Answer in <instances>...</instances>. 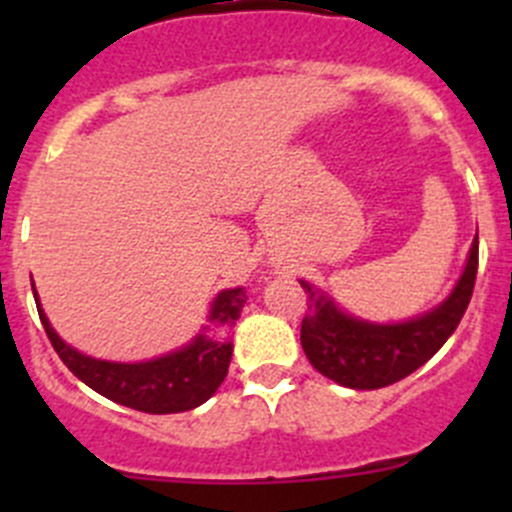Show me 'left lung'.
<instances>
[{"label": "left lung", "instance_id": "1", "mask_svg": "<svg viewBox=\"0 0 512 512\" xmlns=\"http://www.w3.org/2000/svg\"><path fill=\"white\" fill-rule=\"evenodd\" d=\"M478 272V235L471 245L466 270L443 304L423 317L401 324H371L344 314L332 297L299 282L309 299L302 319V349L309 364L349 389H381L414 374L446 339L471 302Z\"/></svg>", "mask_w": 512, "mask_h": 512}]
</instances>
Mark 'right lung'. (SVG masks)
<instances>
[{
    "mask_svg": "<svg viewBox=\"0 0 512 512\" xmlns=\"http://www.w3.org/2000/svg\"><path fill=\"white\" fill-rule=\"evenodd\" d=\"M34 299L46 337H49L59 359L86 386H91L116 404L143 411V414H178V411H190L205 404L225 381L227 366L232 359V342L198 334L188 347L151 361H138V364L101 361L76 352L69 344L61 342L59 334L51 329L44 309H41L36 289ZM245 302L247 294L242 287L223 289L215 297L213 309H210V322L230 329L240 319Z\"/></svg>",
    "mask_w": 512,
    "mask_h": 512,
    "instance_id": "1",
    "label": "right lung"
}]
</instances>
